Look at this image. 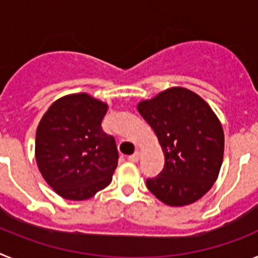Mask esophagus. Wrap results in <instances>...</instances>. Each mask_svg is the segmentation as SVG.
Segmentation results:
<instances>
[{
	"instance_id": "1",
	"label": "esophagus",
	"mask_w": 258,
	"mask_h": 258,
	"mask_svg": "<svg viewBox=\"0 0 258 258\" xmlns=\"http://www.w3.org/2000/svg\"><path fill=\"white\" fill-rule=\"evenodd\" d=\"M127 160L131 161V163H137V161L140 160V151H136L133 155H129Z\"/></svg>"
}]
</instances>
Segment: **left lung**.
Returning a JSON list of instances; mask_svg holds the SVG:
<instances>
[{
	"instance_id": "obj_1",
	"label": "left lung",
	"mask_w": 258,
	"mask_h": 258,
	"mask_svg": "<svg viewBox=\"0 0 258 258\" xmlns=\"http://www.w3.org/2000/svg\"><path fill=\"white\" fill-rule=\"evenodd\" d=\"M154 129L165 157L160 174L146 181L157 199L170 207L192 204L212 188L223 159L221 121L197 93L174 86L137 106Z\"/></svg>"
}]
</instances>
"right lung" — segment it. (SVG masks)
<instances>
[{"mask_svg":"<svg viewBox=\"0 0 258 258\" xmlns=\"http://www.w3.org/2000/svg\"><path fill=\"white\" fill-rule=\"evenodd\" d=\"M108 104L86 93L56 99L36 132L38 170L67 200H86L107 187L117 166L115 138L101 124Z\"/></svg>","mask_w":258,"mask_h":258,"instance_id":"right-lung-1","label":"right lung"}]
</instances>
